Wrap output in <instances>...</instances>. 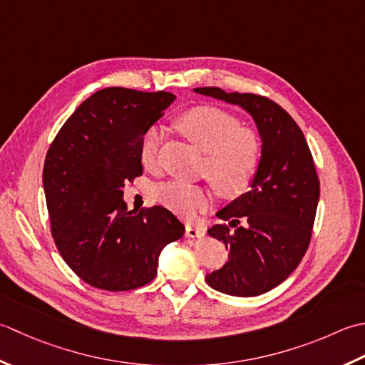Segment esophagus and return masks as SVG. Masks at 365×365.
Instances as JSON below:
<instances>
[{
	"label": "esophagus",
	"instance_id": "obj_1",
	"mask_svg": "<svg viewBox=\"0 0 365 365\" xmlns=\"http://www.w3.org/2000/svg\"><path fill=\"white\" fill-rule=\"evenodd\" d=\"M185 236H187V237H202V236H205V230L187 224V225H185Z\"/></svg>",
	"mask_w": 365,
	"mask_h": 365
}]
</instances>
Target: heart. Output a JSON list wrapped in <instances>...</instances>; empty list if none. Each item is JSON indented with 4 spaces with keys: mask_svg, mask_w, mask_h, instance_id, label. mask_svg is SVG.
<instances>
[{
    "mask_svg": "<svg viewBox=\"0 0 365 365\" xmlns=\"http://www.w3.org/2000/svg\"><path fill=\"white\" fill-rule=\"evenodd\" d=\"M178 129L193 146L206 154L202 175L212 182L220 195L236 198L254 182L262 162V140L254 129L241 128V121L215 107H195L176 121ZM160 132L151 128L140 141V160L145 168L159 162ZM155 198L168 210L193 217L211 200L205 187L182 181H170L155 190Z\"/></svg>",
    "mask_w": 365,
    "mask_h": 365,
    "instance_id": "1",
    "label": "heart"
}]
</instances>
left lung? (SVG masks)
<instances>
[{"label":"left lung","mask_w":365,"mask_h":365,"mask_svg":"<svg viewBox=\"0 0 365 365\" xmlns=\"http://www.w3.org/2000/svg\"><path fill=\"white\" fill-rule=\"evenodd\" d=\"M193 91L244 108L263 146L250 190L215 214L227 224L207 230L230 254L220 269L206 274V282L225 294H263L280 285L307 252L319 200L314 159L299 125L276 102L211 86Z\"/></svg>","instance_id":"1"}]
</instances>
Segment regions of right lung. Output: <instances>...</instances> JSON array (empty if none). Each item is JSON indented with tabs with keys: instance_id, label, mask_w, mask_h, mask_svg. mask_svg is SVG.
I'll return each mask as SVG.
<instances>
[{
	"instance_id": "add662e5",
	"label": "right lung",
	"mask_w": 365,
	"mask_h": 365,
	"mask_svg": "<svg viewBox=\"0 0 365 365\" xmlns=\"http://www.w3.org/2000/svg\"><path fill=\"white\" fill-rule=\"evenodd\" d=\"M176 99L172 93L106 88L81 102L50 145L43 192L63 259L91 287L128 292L158 274L159 255L184 235L162 206L129 211L125 181L143 173L140 141Z\"/></svg>"
}]
</instances>
